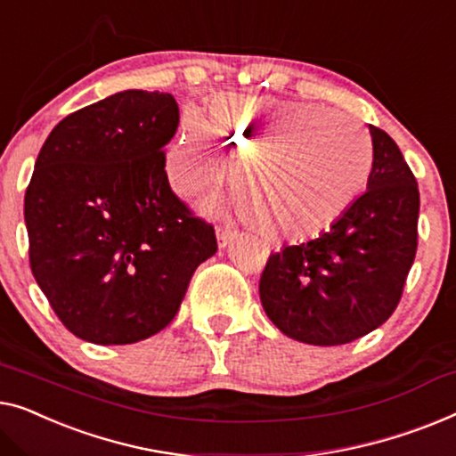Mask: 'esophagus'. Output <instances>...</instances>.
Here are the masks:
<instances>
[{
  "label": "esophagus",
  "mask_w": 456,
  "mask_h": 456,
  "mask_svg": "<svg viewBox=\"0 0 456 456\" xmlns=\"http://www.w3.org/2000/svg\"><path fill=\"white\" fill-rule=\"evenodd\" d=\"M235 235H237L235 229H229V227L216 229V241H219V248H227L229 241L233 240Z\"/></svg>",
  "instance_id": "1"
}]
</instances>
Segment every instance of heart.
<instances>
[{
    "label": "heart",
    "mask_w": 456,
    "mask_h": 456,
    "mask_svg": "<svg viewBox=\"0 0 456 456\" xmlns=\"http://www.w3.org/2000/svg\"><path fill=\"white\" fill-rule=\"evenodd\" d=\"M207 127L229 155L246 159L240 182L248 200L240 210L271 240L304 241L335 225L374 169L365 127L316 102L225 94L208 109ZM167 169L179 190L225 175L227 159L196 115H185Z\"/></svg>",
    "instance_id": "b5f03b06"
}]
</instances>
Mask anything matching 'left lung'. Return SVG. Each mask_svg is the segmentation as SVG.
Wrapping results in <instances>:
<instances>
[{
  "instance_id": "obj_1",
  "label": "left lung",
  "mask_w": 456,
  "mask_h": 456,
  "mask_svg": "<svg viewBox=\"0 0 456 456\" xmlns=\"http://www.w3.org/2000/svg\"><path fill=\"white\" fill-rule=\"evenodd\" d=\"M368 190L326 233L271 254L260 277L266 316L307 345H345L399 305L418 252L419 190L393 138L370 126Z\"/></svg>"
}]
</instances>
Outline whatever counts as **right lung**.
Masks as SVG:
<instances>
[{
  "label": "right lung",
  "mask_w": 456,
  "mask_h": 456,
  "mask_svg": "<svg viewBox=\"0 0 456 456\" xmlns=\"http://www.w3.org/2000/svg\"><path fill=\"white\" fill-rule=\"evenodd\" d=\"M177 124L169 93H115L63 118L38 152L24 196L30 268L82 341L157 335L216 252L215 227L167 179L163 149Z\"/></svg>",
  "instance_id": "obj_1"
}]
</instances>
